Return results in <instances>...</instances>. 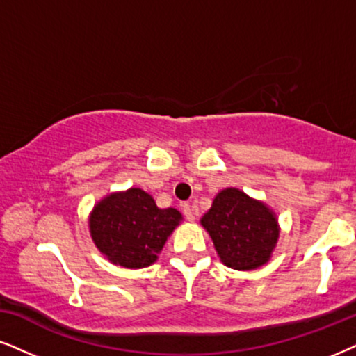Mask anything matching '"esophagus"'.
<instances>
[{
	"instance_id": "esophagus-1",
	"label": "esophagus",
	"mask_w": 356,
	"mask_h": 356,
	"mask_svg": "<svg viewBox=\"0 0 356 356\" xmlns=\"http://www.w3.org/2000/svg\"><path fill=\"white\" fill-rule=\"evenodd\" d=\"M182 211H184V215H186V218L188 220V222H192V220L195 218V217H193L192 207L188 205V204H184V205H182Z\"/></svg>"
}]
</instances>
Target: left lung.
Segmentation results:
<instances>
[{"mask_svg": "<svg viewBox=\"0 0 356 356\" xmlns=\"http://www.w3.org/2000/svg\"><path fill=\"white\" fill-rule=\"evenodd\" d=\"M200 222L213 240L222 263L238 271L268 263L279 236L273 211L238 188L220 192Z\"/></svg>", "mask_w": 356, "mask_h": 356, "instance_id": "8db88e82", "label": "left lung"}]
</instances>
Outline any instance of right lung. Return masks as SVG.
Listing matches in <instances>:
<instances>
[{
	"mask_svg": "<svg viewBox=\"0 0 356 356\" xmlns=\"http://www.w3.org/2000/svg\"><path fill=\"white\" fill-rule=\"evenodd\" d=\"M181 218L175 209H159L141 188H129L97 204L90 217V233L111 263L138 269L154 263Z\"/></svg>",
	"mask_w": 356,
	"mask_h": 356,
	"instance_id": "obj_1",
	"label": "right lung"
}]
</instances>
